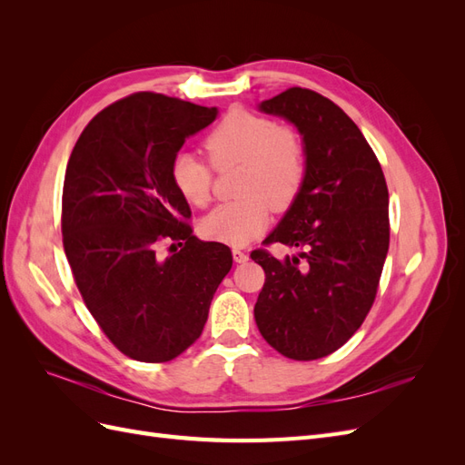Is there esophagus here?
<instances>
[{
	"instance_id": "esophagus-1",
	"label": "esophagus",
	"mask_w": 465,
	"mask_h": 465,
	"mask_svg": "<svg viewBox=\"0 0 465 465\" xmlns=\"http://www.w3.org/2000/svg\"><path fill=\"white\" fill-rule=\"evenodd\" d=\"M232 258L236 263H244L248 262V254L242 250V248H232Z\"/></svg>"
}]
</instances>
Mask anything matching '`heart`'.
Returning a JSON list of instances; mask_svg holds the SVG:
<instances>
[{"mask_svg": "<svg viewBox=\"0 0 465 465\" xmlns=\"http://www.w3.org/2000/svg\"><path fill=\"white\" fill-rule=\"evenodd\" d=\"M203 147L217 171L242 168L236 186L242 198L213 209L200 223L209 241L231 246L250 242L267 227L272 207L281 211L292 205L306 182L308 157L301 135L256 112L231 110L205 135ZM210 165L193 153H178L173 159V186L186 203L205 207L211 202Z\"/></svg>", "mask_w": 465, "mask_h": 465, "instance_id": "b5f03b06", "label": "heart"}]
</instances>
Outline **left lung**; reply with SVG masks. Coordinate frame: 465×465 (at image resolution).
Masks as SVG:
<instances>
[{
    "label": "left lung",
    "instance_id": "obj_1",
    "mask_svg": "<svg viewBox=\"0 0 465 465\" xmlns=\"http://www.w3.org/2000/svg\"><path fill=\"white\" fill-rule=\"evenodd\" d=\"M260 110L297 125L308 174L263 241L301 254L277 260L265 248L250 254L265 273L254 316L281 355L316 361L347 343L374 304L390 246L386 178L357 124L320 93L291 87Z\"/></svg>",
    "mask_w": 465,
    "mask_h": 465
}]
</instances>
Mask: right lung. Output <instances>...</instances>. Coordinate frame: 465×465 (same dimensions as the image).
<instances>
[{"mask_svg": "<svg viewBox=\"0 0 465 465\" xmlns=\"http://www.w3.org/2000/svg\"><path fill=\"white\" fill-rule=\"evenodd\" d=\"M215 116L217 108L134 93L98 112L69 157L65 256L98 328L134 361L166 362L193 345L232 267L229 246L193 236L171 180L186 137Z\"/></svg>", "mask_w": 465, "mask_h": 465, "instance_id": "right-lung-1", "label": "right lung"}]
</instances>
